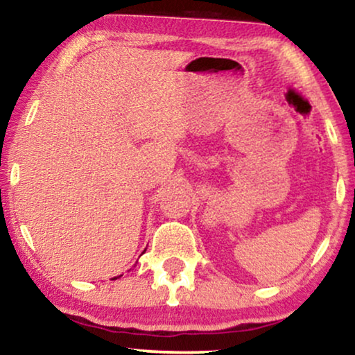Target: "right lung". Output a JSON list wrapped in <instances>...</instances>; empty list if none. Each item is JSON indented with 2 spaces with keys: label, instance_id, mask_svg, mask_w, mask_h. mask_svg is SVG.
<instances>
[{
  "label": "right lung",
  "instance_id": "add662e5",
  "mask_svg": "<svg viewBox=\"0 0 355 355\" xmlns=\"http://www.w3.org/2000/svg\"><path fill=\"white\" fill-rule=\"evenodd\" d=\"M115 279H116V277H115Z\"/></svg>",
  "mask_w": 355,
  "mask_h": 355
}]
</instances>
